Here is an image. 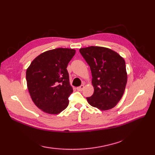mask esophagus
Segmentation results:
<instances>
[{"mask_svg":"<svg viewBox=\"0 0 155 155\" xmlns=\"http://www.w3.org/2000/svg\"><path fill=\"white\" fill-rule=\"evenodd\" d=\"M83 88H84V85H81V86H79V87H77V90L79 91H81Z\"/></svg>","mask_w":155,"mask_h":155,"instance_id":"34e87169","label":"esophagus"}]
</instances>
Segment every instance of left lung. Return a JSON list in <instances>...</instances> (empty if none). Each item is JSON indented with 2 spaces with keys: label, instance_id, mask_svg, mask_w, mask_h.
<instances>
[{
  "label": "left lung",
  "instance_id": "left-lung-1",
  "mask_svg": "<svg viewBox=\"0 0 155 155\" xmlns=\"http://www.w3.org/2000/svg\"><path fill=\"white\" fill-rule=\"evenodd\" d=\"M79 52L90 66L94 88L93 94L87 97L88 103L101 110L112 109L122 97L127 81L124 58L101 46L80 48Z\"/></svg>",
  "mask_w": 155,
  "mask_h": 155
}]
</instances>
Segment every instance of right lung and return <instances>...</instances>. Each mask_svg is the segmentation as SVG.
<instances>
[{
	"instance_id": "add662e5",
	"label": "right lung",
	"mask_w": 155,
	"mask_h": 155,
	"mask_svg": "<svg viewBox=\"0 0 155 155\" xmlns=\"http://www.w3.org/2000/svg\"><path fill=\"white\" fill-rule=\"evenodd\" d=\"M75 53L74 49L63 48L46 51L37 56L26 70L31 100L46 113L58 114L68 105L73 89L67 68Z\"/></svg>"
}]
</instances>
